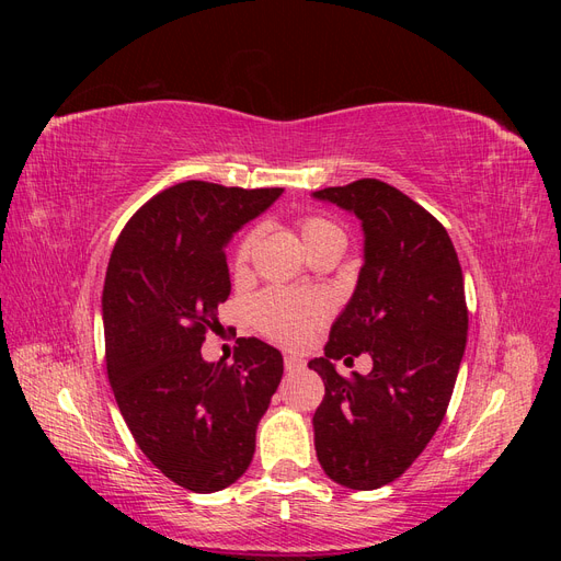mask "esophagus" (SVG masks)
Listing matches in <instances>:
<instances>
[{
    "mask_svg": "<svg viewBox=\"0 0 561 561\" xmlns=\"http://www.w3.org/2000/svg\"><path fill=\"white\" fill-rule=\"evenodd\" d=\"M285 369L287 371H301L304 369V360L297 358V355H285Z\"/></svg>",
    "mask_w": 561,
    "mask_h": 561,
    "instance_id": "1",
    "label": "esophagus"
}]
</instances>
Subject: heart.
I'll use <instances>...</instances> for the list:
<instances>
[{"instance_id":"1","label":"heart","mask_w":561,"mask_h":561,"mask_svg":"<svg viewBox=\"0 0 561 561\" xmlns=\"http://www.w3.org/2000/svg\"><path fill=\"white\" fill-rule=\"evenodd\" d=\"M299 236L307 250L328 239H344L342 229L322 217L299 219ZM257 241V231H250L233 252V268L243 271ZM328 316V299L290 290H266L250 304V318L264 334L283 344H301L309 332Z\"/></svg>"}]
</instances>
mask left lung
<instances>
[{"instance_id": "left-lung-1", "label": "left lung", "mask_w": 561, "mask_h": 561, "mask_svg": "<svg viewBox=\"0 0 561 561\" xmlns=\"http://www.w3.org/2000/svg\"><path fill=\"white\" fill-rule=\"evenodd\" d=\"M360 219L363 268L336 316L313 414L318 461L336 484L379 489L410 468L445 419L466 351L463 274L447 229L379 180L311 194ZM367 352L369 376L344 380L334 359Z\"/></svg>"}]
</instances>
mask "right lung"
I'll return each mask as SVG.
<instances>
[{
  "label": "right lung",
  "mask_w": 561,
  "mask_h": 561,
  "mask_svg": "<svg viewBox=\"0 0 561 561\" xmlns=\"http://www.w3.org/2000/svg\"><path fill=\"white\" fill-rule=\"evenodd\" d=\"M283 194L180 182L130 217L112 250L103 325L107 377L142 454L175 484L213 494L248 470L283 355L239 339L233 363L203 360L231 293L227 243Z\"/></svg>",
  "instance_id": "1"
}]
</instances>
